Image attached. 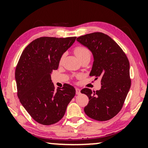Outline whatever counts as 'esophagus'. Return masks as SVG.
Wrapping results in <instances>:
<instances>
[{
  "instance_id": "34e87169",
  "label": "esophagus",
  "mask_w": 148,
  "mask_h": 148,
  "mask_svg": "<svg viewBox=\"0 0 148 148\" xmlns=\"http://www.w3.org/2000/svg\"><path fill=\"white\" fill-rule=\"evenodd\" d=\"M75 90H76V94H77V95L80 94V93H81V90H80V89H79V88H76Z\"/></svg>"
}]
</instances>
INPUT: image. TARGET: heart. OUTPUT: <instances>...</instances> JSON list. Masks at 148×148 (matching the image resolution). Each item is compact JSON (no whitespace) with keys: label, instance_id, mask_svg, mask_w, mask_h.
<instances>
[{"label":"heart","instance_id":"1","mask_svg":"<svg viewBox=\"0 0 148 148\" xmlns=\"http://www.w3.org/2000/svg\"><path fill=\"white\" fill-rule=\"evenodd\" d=\"M75 53L77 56L81 59L86 56H90V52L88 48L84 46H78L75 49Z\"/></svg>","mask_w":148,"mask_h":148}]
</instances>
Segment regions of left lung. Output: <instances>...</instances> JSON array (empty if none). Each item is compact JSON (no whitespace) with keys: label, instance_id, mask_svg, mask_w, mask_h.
Returning a JSON list of instances; mask_svg holds the SVG:
<instances>
[{"label":"left lung","instance_id":"8db88e82","mask_svg":"<svg viewBox=\"0 0 148 148\" xmlns=\"http://www.w3.org/2000/svg\"><path fill=\"white\" fill-rule=\"evenodd\" d=\"M77 40L92 52L94 60L90 75L100 78L102 84L96 92L89 88L81 91L89 98L84 112L94 120H110L122 109L131 88L128 58L116 42L102 32L79 36Z\"/></svg>","mask_w":148,"mask_h":148}]
</instances>
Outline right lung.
Here are the masks:
<instances>
[{"label": "right lung", "instance_id": "right-lung-1", "mask_svg": "<svg viewBox=\"0 0 148 148\" xmlns=\"http://www.w3.org/2000/svg\"><path fill=\"white\" fill-rule=\"evenodd\" d=\"M77 37H41L22 52L15 69L17 96L32 119L40 124L57 123L75 95V89L64 84L55 90L51 73Z\"/></svg>", "mask_w": 148, "mask_h": 148}]
</instances>
